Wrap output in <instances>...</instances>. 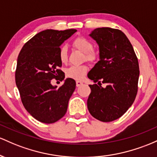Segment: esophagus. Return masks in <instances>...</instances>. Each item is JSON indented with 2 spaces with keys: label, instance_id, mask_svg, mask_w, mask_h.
Segmentation results:
<instances>
[{
  "label": "esophagus",
  "instance_id": "1",
  "mask_svg": "<svg viewBox=\"0 0 157 157\" xmlns=\"http://www.w3.org/2000/svg\"><path fill=\"white\" fill-rule=\"evenodd\" d=\"M83 82H81V81H76V86L77 87H80L81 85H82Z\"/></svg>",
  "mask_w": 157,
  "mask_h": 157
}]
</instances>
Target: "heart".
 Here are the masks:
<instances>
[{
	"label": "heart",
	"instance_id": "heart-1",
	"mask_svg": "<svg viewBox=\"0 0 157 157\" xmlns=\"http://www.w3.org/2000/svg\"><path fill=\"white\" fill-rule=\"evenodd\" d=\"M73 46L77 50L85 53L86 60L90 61H95L98 58V53L93 50V44L91 40L84 36H78L73 41ZM59 57L61 63H66L68 60V51L66 46H62L59 49ZM87 65H73L66 70L67 76L75 80H81L87 73Z\"/></svg>",
	"mask_w": 157,
	"mask_h": 157
}]
</instances>
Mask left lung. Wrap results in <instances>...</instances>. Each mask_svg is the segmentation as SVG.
I'll list each match as a JSON object with an SVG mask.
<instances>
[{"instance_id":"1","label":"left lung","mask_w":157,"mask_h":157,"mask_svg":"<svg viewBox=\"0 0 157 157\" xmlns=\"http://www.w3.org/2000/svg\"><path fill=\"white\" fill-rule=\"evenodd\" d=\"M90 36L99 47V61L88 73L94 84L89 85L90 113L98 120L109 122L120 118L133 105L138 90L140 67L133 46L121 30L96 28ZM107 83L101 87V81Z\"/></svg>"}]
</instances>
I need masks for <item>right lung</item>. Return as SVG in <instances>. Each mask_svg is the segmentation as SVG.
Returning a JSON list of instances; mask_svg holds the SVG:
<instances>
[{"label":"right lung","instance_id":"obj_1","mask_svg":"<svg viewBox=\"0 0 157 157\" xmlns=\"http://www.w3.org/2000/svg\"><path fill=\"white\" fill-rule=\"evenodd\" d=\"M76 31L70 29L40 32L24 45L17 57L15 83L23 105L40 122H56L67 110L76 85L75 80L66 78L59 88L52 86L51 81L64 79V73L59 69L62 65L59 57L60 46Z\"/></svg>","mask_w":157,"mask_h":157}]
</instances>
